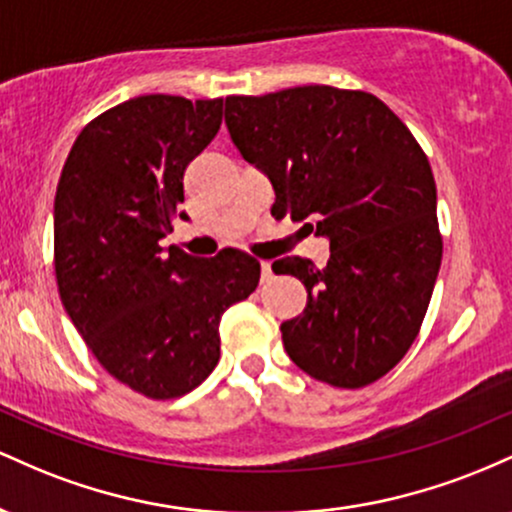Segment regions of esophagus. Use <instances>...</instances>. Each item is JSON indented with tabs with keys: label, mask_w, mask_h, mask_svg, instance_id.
<instances>
[{
	"label": "esophagus",
	"mask_w": 512,
	"mask_h": 512,
	"mask_svg": "<svg viewBox=\"0 0 512 512\" xmlns=\"http://www.w3.org/2000/svg\"><path fill=\"white\" fill-rule=\"evenodd\" d=\"M260 269H262V284H267V281H272V264H269V262H260Z\"/></svg>",
	"instance_id": "obj_1"
}]
</instances>
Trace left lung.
<instances>
[{"label":"left lung","mask_w":512,"mask_h":512,"mask_svg":"<svg viewBox=\"0 0 512 512\" xmlns=\"http://www.w3.org/2000/svg\"><path fill=\"white\" fill-rule=\"evenodd\" d=\"M226 127L272 182V216L313 219L330 240L325 269L296 255L272 264L308 291L281 325L286 354L320 383H375L419 334L443 257L426 154L380 98L332 86L231 96Z\"/></svg>","instance_id":"1"}]
</instances>
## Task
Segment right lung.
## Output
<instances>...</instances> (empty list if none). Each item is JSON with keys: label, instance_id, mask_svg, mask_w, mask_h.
Listing matches in <instances>:
<instances>
[{"label": "right lung", "instance_id": "obj_1", "mask_svg": "<svg viewBox=\"0 0 512 512\" xmlns=\"http://www.w3.org/2000/svg\"><path fill=\"white\" fill-rule=\"evenodd\" d=\"M221 108V98L163 93L115 105L81 129L57 185L64 310L98 363L151 399L209 378L223 313L260 284V262L240 250L204 260L161 248L185 199L187 163L216 137Z\"/></svg>", "mask_w": 512, "mask_h": 512}]
</instances>
